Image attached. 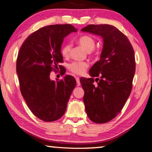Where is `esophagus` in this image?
<instances>
[{
  "label": "esophagus",
  "mask_w": 152,
  "mask_h": 152,
  "mask_svg": "<svg viewBox=\"0 0 152 152\" xmlns=\"http://www.w3.org/2000/svg\"><path fill=\"white\" fill-rule=\"evenodd\" d=\"M76 80L77 82V84H78V86L80 85V78L79 77H76Z\"/></svg>",
  "instance_id": "obj_1"
}]
</instances>
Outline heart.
Masks as SVG:
<instances>
[{"label":"heart","mask_w":152,"mask_h":152,"mask_svg":"<svg viewBox=\"0 0 152 152\" xmlns=\"http://www.w3.org/2000/svg\"><path fill=\"white\" fill-rule=\"evenodd\" d=\"M78 43L87 52H91L95 47V40L89 35H82L78 38ZM71 45L70 43L64 44L61 49V53L64 57H68L70 53ZM88 67V64L85 61H74L70 64L69 69L72 72L76 74H82L85 72Z\"/></svg>","instance_id":"obj_1"}]
</instances>
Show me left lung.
Returning <instances> with one entry per match:
<instances>
[{"label": "left lung", "mask_w": 152, "mask_h": 152, "mask_svg": "<svg viewBox=\"0 0 152 152\" xmlns=\"http://www.w3.org/2000/svg\"><path fill=\"white\" fill-rule=\"evenodd\" d=\"M81 31L103 39L101 58L89 70L91 77L80 81L88 118L96 123H107L121 112L132 92L134 50L128 38L113 25H89ZM93 77H96V85Z\"/></svg>", "instance_id": "obj_1"}]
</instances>
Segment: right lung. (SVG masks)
Here are the masks:
<instances>
[{
    "label": "right lung",
    "mask_w": 152,
    "mask_h": 152,
    "mask_svg": "<svg viewBox=\"0 0 152 152\" xmlns=\"http://www.w3.org/2000/svg\"><path fill=\"white\" fill-rule=\"evenodd\" d=\"M77 29L72 25H51L28 37L20 47L17 60V74L20 92L33 114L46 122L63 116L76 81L66 75L51 80L50 72L63 62L61 53L64 37ZM61 70V66H59ZM64 74H63L64 75Z\"/></svg>",
    "instance_id": "1"
}]
</instances>
